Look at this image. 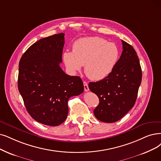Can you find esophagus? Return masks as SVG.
<instances>
[{"mask_svg":"<svg viewBox=\"0 0 161 161\" xmlns=\"http://www.w3.org/2000/svg\"><path fill=\"white\" fill-rule=\"evenodd\" d=\"M83 85H84V88H85V91L87 92L89 91V88H88V83L86 82H83Z\"/></svg>","mask_w":161,"mask_h":161,"instance_id":"34e87169","label":"esophagus"}]
</instances>
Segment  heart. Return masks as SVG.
Instances as JSON below:
<instances>
[{
	"mask_svg": "<svg viewBox=\"0 0 161 161\" xmlns=\"http://www.w3.org/2000/svg\"><path fill=\"white\" fill-rule=\"evenodd\" d=\"M116 45L100 37H83L73 45V51H65L63 59L67 70L75 74L85 65L88 78L100 80L110 75L119 59Z\"/></svg>",
	"mask_w": 161,
	"mask_h": 161,
	"instance_id": "heart-1",
	"label": "heart"
}]
</instances>
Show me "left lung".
Segmentation results:
<instances>
[{"label": "left lung", "instance_id": "left-lung-1", "mask_svg": "<svg viewBox=\"0 0 161 161\" xmlns=\"http://www.w3.org/2000/svg\"><path fill=\"white\" fill-rule=\"evenodd\" d=\"M123 51L112 73L106 78L89 83L91 91L99 98L95 117L106 123L123 118L136 103L142 79L138 56L134 48L121 40Z\"/></svg>", "mask_w": 161, "mask_h": 161}]
</instances>
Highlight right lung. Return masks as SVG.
<instances>
[{
  "mask_svg": "<svg viewBox=\"0 0 161 161\" xmlns=\"http://www.w3.org/2000/svg\"><path fill=\"white\" fill-rule=\"evenodd\" d=\"M65 34L42 38L25 51L19 63L18 87L31 117L40 124L57 126L67 119L68 100L84 91L80 76L63 71Z\"/></svg>",
  "mask_w": 161,
  "mask_h": 161,
  "instance_id": "obj_1",
  "label": "right lung"
}]
</instances>
